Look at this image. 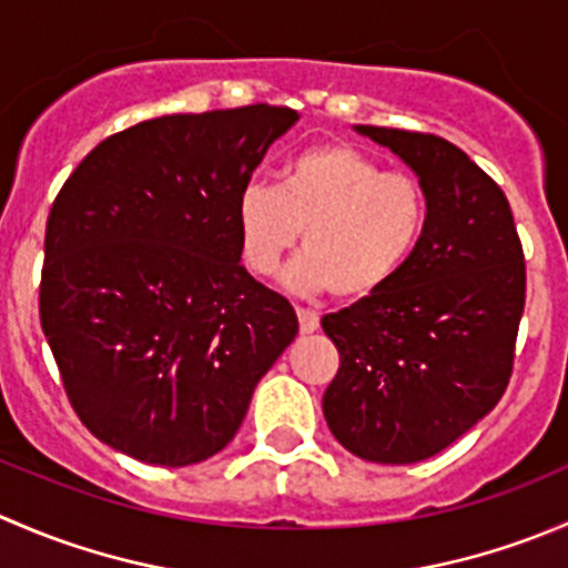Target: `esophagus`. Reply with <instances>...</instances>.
Masks as SVG:
<instances>
[{"mask_svg":"<svg viewBox=\"0 0 568 568\" xmlns=\"http://www.w3.org/2000/svg\"><path fill=\"white\" fill-rule=\"evenodd\" d=\"M296 318H300L302 335H311V332L318 329V313L305 311V307H300V311H296Z\"/></svg>","mask_w":568,"mask_h":568,"instance_id":"esophagus-1","label":"esophagus"}]
</instances>
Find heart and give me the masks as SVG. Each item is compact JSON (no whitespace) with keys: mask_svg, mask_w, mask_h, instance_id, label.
<instances>
[{"mask_svg":"<svg viewBox=\"0 0 568 568\" xmlns=\"http://www.w3.org/2000/svg\"><path fill=\"white\" fill-rule=\"evenodd\" d=\"M426 225V194L406 173L382 170L346 142H321L288 159L280 186L244 183L236 197V231L252 274L285 272L300 294L329 288L337 300H365L404 268ZM306 233L302 234L301 231Z\"/></svg>","mask_w":568,"mask_h":568,"instance_id":"obj_1","label":"heart"}]
</instances>
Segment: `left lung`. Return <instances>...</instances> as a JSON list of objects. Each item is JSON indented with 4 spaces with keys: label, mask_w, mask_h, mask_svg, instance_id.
<instances>
[{
    "label": "left lung",
    "mask_w": 568,
    "mask_h": 568,
    "mask_svg": "<svg viewBox=\"0 0 568 568\" xmlns=\"http://www.w3.org/2000/svg\"><path fill=\"white\" fill-rule=\"evenodd\" d=\"M354 131L417 175L426 225L385 288L321 321L341 354L324 417L359 459L412 464L456 443L506 393L525 311L523 244L503 189L454 142Z\"/></svg>",
    "instance_id": "left-lung-1"
}]
</instances>
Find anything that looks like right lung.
Listing matches in <instances>:
<instances>
[{
  "label": "right lung",
  "instance_id": "right-lung-1",
  "mask_svg": "<svg viewBox=\"0 0 568 568\" xmlns=\"http://www.w3.org/2000/svg\"><path fill=\"white\" fill-rule=\"evenodd\" d=\"M300 120L252 104L106 136L51 205L40 324L79 420L109 448L186 467L220 454L300 332L242 266L236 197Z\"/></svg>",
  "mask_w": 568,
  "mask_h": 568
}]
</instances>
